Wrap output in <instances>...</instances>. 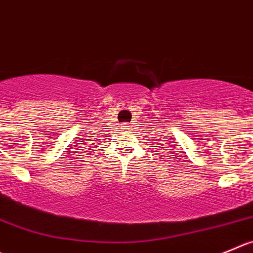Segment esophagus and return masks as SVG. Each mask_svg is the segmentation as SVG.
Masks as SVG:
<instances>
[{"label":"esophagus","mask_w":253,"mask_h":253,"mask_svg":"<svg viewBox=\"0 0 253 253\" xmlns=\"http://www.w3.org/2000/svg\"><path fill=\"white\" fill-rule=\"evenodd\" d=\"M122 128L125 131H128V129H131V126H129V124H122Z\"/></svg>","instance_id":"1"}]
</instances>
